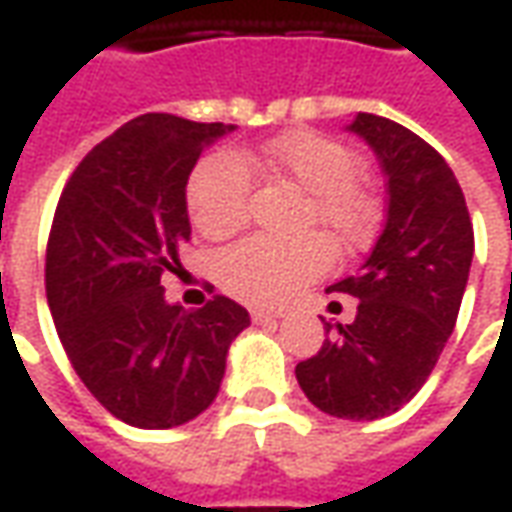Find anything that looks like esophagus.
I'll return each instance as SVG.
<instances>
[{"label": "esophagus", "instance_id": "34e87169", "mask_svg": "<svg viewBox=\"0 0 512 512\" xmlns=\"http://www.w3.org/2000/svg\"><path fill=\"white\" fill-rule=\"evenodd\" d=\"M280 313L277 310H252V321L255 324H271V321H277Z\"/></svg>", "mask_w": 512, "mask_h": 512}]
</instances>
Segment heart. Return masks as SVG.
Masks as SVG:
<instances>
[{
  "label": "heart",
  "mask_w": 512,
  "mask_h": 512,
  "mask_svg": "<svg viewBox=\"0 0 512 512\" xmlns=\"http://www.w3.org/2000/svg\"><path fill=\"white\" fill-rule=\"evenodd\" d=\"M293 182L307 194L302 224L324 232L341 252L374 238L380 202L360 180V155L324 132L291 130L249 152H216L196 163L188 180V216L205 238H227L246 221L252 174ZM330 244L318 235L271 241L252 235L216 263L221 288L252 305H277L330 266Z\"/></svg>",
  "instance_id": "heart-1"
}]
</instances>
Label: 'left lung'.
Instances as JSON below:
<instances>
[{
  "label": "left lung",
  "mask_w": 512,
  "mask_h": 512,
  "mask_svg": "<svg viewBox=\"0 0 512 512\" xmlns=\"http://www.w3.org/2000/svg\"><path fill=\"white\" fill-rule=\"evenodd\" d=\"M346 130L380 160L388 219L355 277L327 288L355 296V321L335 324L338 335L296 366V380L327 416L374 421L410 402L438 363L466 291L474 227L455 171L416 132L374 113H357Z\"/></svg>",
  "instance_id": "left-lung-1"
}]
</instances>
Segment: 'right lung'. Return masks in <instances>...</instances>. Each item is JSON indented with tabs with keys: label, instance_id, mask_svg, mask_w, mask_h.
Instances as JSON below:
<instances>
[{
	"label": "right lung",
	"instance_id": "right-lung-1",
	"mask_svg": "<svg viewBox=\"0 0 512 512\" xmlns=\"http://www.w3.org/2000/svg\"><path fill=\"white\" fill-rule=\"evenodd\" d=\"M235 124L146 113L96 144L66 182L46 246V299L77 377L130 427L169 430L213 405L246 307L171 305L160 280L191 241L185 185Z\"/></svg>",
	"mask_w": 512,
	"mask_h": 512
}]
</instances>
